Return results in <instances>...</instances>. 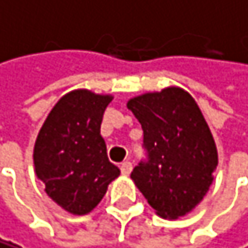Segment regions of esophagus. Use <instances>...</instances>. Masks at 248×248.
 Returning a JSON list of instances; mask_svg holds the SVG:
<instances>
[{"label":"esophagus","mask_w":248,"mask_h":248,"mask_svg":"<svg viewBox=\"0 0 248 248\" xmlns=\"http://www.w3.org/2000/svg\"><path fill=\"white\" fill-rule=\"evenodd\" d=\"M120 170H122V175L128 177L131 174V170H132V165H131L129 161H123L122 166H120Z\"/></svg>","instance_id":"obj_1"}]
</instances>
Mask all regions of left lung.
Segmentation results:
<instances>
[{
	"mask_svg": "<svg viewBox=\"0 0 248 248\" xmlns=\"http://www.w3.org/2000/svg\"><path fill=\"white\" fill-rule=\"evenodd\" d=\"M126 107L140 122L148 161L131 178L165 219L194 210L214 181L218 151L195 99L180 87L143 93Z\"/></svg>",
	"mask_w": 248,
	"mask_h": 248,
	"instance_id": "1",
	"label": "left lung"
}]
</instances>
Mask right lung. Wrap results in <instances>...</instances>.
I'll return each instance as SVG.
<instances>
[{
  "instance_id": "right-lung-1",
  "label": "right lung",
  "mask_w": 248,
  "mask_h": 248,
  "mask_svg": "<svg viewBox=\"0 0 248 248\" xmlns=\"http://www.w3.org/2000/svg\"><path fill=\"white\" fill-rule=\"evenodd\" d=\"M111 94L73 90L58 100L33 148L36 177L47 195L71 215H87L105 197L120 169L107 155L100 123Z\"/></svg>"
}]
</instances>
